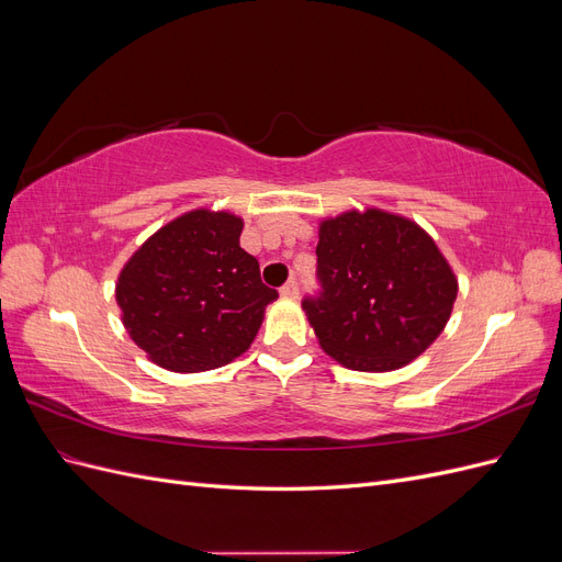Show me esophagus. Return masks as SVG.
I'll return each instance as SVG.
<instances>
[{
  "label": "esophagus",
  "instance_id": "obj_1",
  "mask_svg": "<svg viewBox=\"0 0 562 562\" xmlns=\"http://www.w3.org/2000/svg\"><path fill=\"white\" fill-rule=\"evenodd\" d=\"M279 293H281V297H285V300H295V297L300 295V285H297L295 281H288Z\"/></svg>",
  "mask_w": 562,
  "mask_h": 562
}]
</instances>
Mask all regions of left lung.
<instances>
[{
    "mask_svg": "<svg viewBox=\"0 0 562 562\" xmlns=\"http://www.w3.org/2000/svg\"><path fill=\"white\" fill-rule=\"evenodd\" d=\"M316 255L323 297L302 310L339 366L398 370L446 330L459 283L415 220L375 206L323 217Z\"/></svg>",
    "mask_w": 562,
    "mask_h": 562,
    "instance_id": "1",
    "label": "left lung"
}]
</instances>
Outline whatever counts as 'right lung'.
Segmentation results:
<instances>
[{
    "instance_id": "1",
    "label": "right lung",
    "mask_w": 562,
    "mask_h": 562,
    "mask_svg": "<svg viewBox=\"0 0 562 562\" xmlns=\"http://www.w3.org/2000/svg\"><path fill=\"white\" fill-rule=\"evenodd\" d=\"M244 217L194 209L157 229L119 271L114 297L131 339L171 372L223 368L248 351L279 297L241 246Z\"/></svg>"
}]
</instances>
